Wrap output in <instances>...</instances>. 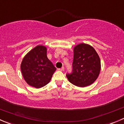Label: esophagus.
I'll list each match as a JSON object with an SVG mask.
<instances>
[{"mask_svg": "<svg viewBox=\"0 0 124 124\" xmlns=\"http://www.w3.org/2000/svg\"><path fill=\"white\" fill-rule=\"evenodd\" d=\"M58 70H59V71H64V67H62L61 68H59Z\"/></svg>", "mask_w": 124, "mask_h": 124, "instance_id": "esophagus-1", "label": "esophagus"}]
</instances>
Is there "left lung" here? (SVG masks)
Instances as JSON below:
<instances>
[{
  "mask_svg": "<svg viewBox=\"0 0 124 124\" xmlns=\"http://www.w3.org/2000/svg\"><path fill=\"white\" fill-rule=\"evenodd\" d=\"M72 72L67 74L69 82L78 87L92 85L98 78L101 61L98 53L90 45L80 43L74 47Z\"/></svg>",
  "mask_w": 124,
  "mask_h": 124,
  "instance_id": "1",
  "label": "left lung"
}]
</instances>
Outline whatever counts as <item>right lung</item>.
<instances>
[{
  "instance_id": "add662e5",
  "label": "right lung",
  "mask_w": 124,
  "mask_h": 124,
  "mask_svg": "<svg viewBox=\"0 0 124 124\" xmlns=\"http://www.w3.org/2000/svg\"><path fill=\"white\" fill-rule=\"evenodd\" d=\"M23 77L29 86L41 88L50 82L56 68L47 56V48L39 45L23 57L20 65Z\"/></svg>"
}]
</instances>
